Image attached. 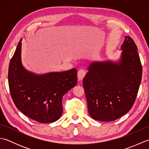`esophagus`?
I'll return each instance as SVG.
<instances>
[{"instance_id": "obj_1", "label": "esophagus", "mask_w": 149, "mask_h": 149, "mask_svg": "<svg viewBox=\"0 0 149 149\" xmlns=\"http://www.w3.org/2000/svg\"><path fill=\"white\" fill-rule=\"evenodd\" d=\"M85 75H86V72H85V70H79L77 72L78 80L79 81H81L83 79Z\"/></svg>"}]
</instances>
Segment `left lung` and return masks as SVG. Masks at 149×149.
I'll use <instances>...</instances> for the list:
<instances>
[{
	"label": "left lung",
	"mask_w": 149,
	"mask_h": 149,
	"mask_svg": "<svg viewBox=\"0 0 149 149\" xmlns=\"http://www.w3.org/2000/svg\"><path fill=\"white\" fill-rule=\"evenodd\" d=\"M118 59L91 62L83 79L88 112L91 118L113 121L129 112L137 96L142 66L137 46L125 36Z\"/></svg>",
	"instance_id": "left-lung-1"
}]
</instances>
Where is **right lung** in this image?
<instances>
[{"instance_id":"obj_1","label":"right lung","mask_w":149,"mask_h":149,"mask_svg":"<svg viewBox=\"0 0 149 149\" xmlns=\"http://www.w3.org/2000/svg\"><path fill=\"white\" fill-rule=\"evenodd\" d=\"M20 40L9 66L8 83L17 109L29 118L43 123L56 122L63 113L62 99L77 83V70L37 74L22 62Z\"/></svg>"}]
</instances>
